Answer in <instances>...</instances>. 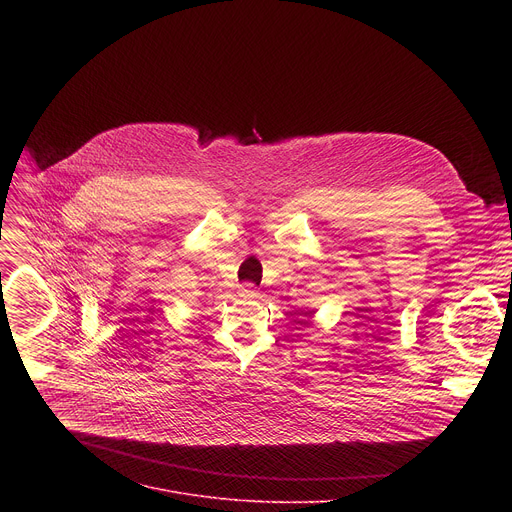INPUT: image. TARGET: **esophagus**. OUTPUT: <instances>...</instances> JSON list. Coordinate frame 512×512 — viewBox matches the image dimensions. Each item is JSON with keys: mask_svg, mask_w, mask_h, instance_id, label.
Masks as SVG:
<instances>
[{"mask_svg": "<svg viewBox=\"0 0 512 512\" xmlns=\"http://www.w3.org/2000/svg\"><path fill=\"white\" fill-rule=\"evenodd\" d=\"M239 296L245 298V300H253V298L259 296V289L253 283H243L241 289H239Z\"/></svg>", "mask_w": 512, "mask_h": 512, "instance_id": "obj_1", "label": "esophagus"}]
</instances>
